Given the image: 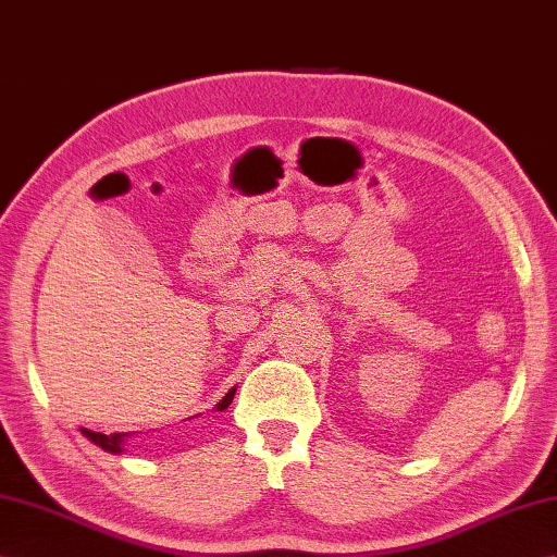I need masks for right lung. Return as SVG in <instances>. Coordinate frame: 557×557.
I'll return each mask as SVG.
<instances>
[{
	"mask_svg": "<svg viewBox=\"0 0 557 557\" xmlns=\"http://www.w3.org/2000/svg\"><path fill=\"white\" fill-rule=\"evenodd\" d=\"M234 394H236V388H232L230 394H224V398L215 405V410L218 412H222V410H227L230 408V403L234 400ZM88 441L91 443H96L98 447H102L104 453H112V455H122L124 453V443L128 441V435L131 433H98V431H91V429H79Z\"/></svg>",
	"mask_w": 557,
	"mask_h": 557,
	"instance_id": "right-lung-1",
	"label": "right lung"
}]
</instances>
